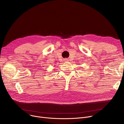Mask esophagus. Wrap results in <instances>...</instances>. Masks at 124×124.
Listing matches in <instances>:
<instances>
[{
    "mask_svg": "<svg viewBox=\"0 0 124 124\" xmlns=\"http://www.w3.org/2000/svg\"><path fill=\"white\" fill-rule=\"evenodd\" d=\"M64 60H65V61H68V59H65Z\"/></svg>",
    "mask_w": 124,
    "mask_h": 124,
    "instance_id": "obj_1",
    "label": "esophagus"
}]
</instances>
